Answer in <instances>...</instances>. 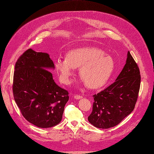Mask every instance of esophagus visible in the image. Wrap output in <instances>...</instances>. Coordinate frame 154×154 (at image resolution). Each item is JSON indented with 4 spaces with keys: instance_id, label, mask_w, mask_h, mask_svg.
Returning a JSON list of instances; mask_svg holds the SVG:
<instances>
[{
    "instance_id": "esophagus-1",
    "label": "esophagus",
    "mask_w": 154,
    "mask_h": 154,
    "mask_svg": "<svg viewBox=\"0 0 154 154\" xmlns=\"http://www.w3.org/2000/svg\"><path fill=\"white\" fill-rule=\"evenodd\" d=\"M74 98H75V99H80L82 98V96H81V95L75 94V95H74Z\"/></svg>"
}]
</instances>
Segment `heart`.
I'll use <instances>...</instances> for the list:
<instances>
[{
    "instance_id": "obj_1",
    "label": "heart",
    "mask_w": 154,
    "mask_h": 154,
    "mask_svg": "<svg viewBox=\"0 0 154 154\" xmlns=\"http://www.w3.org/2000/svg\"><path fill=\"white\" fill-rule=\"evenodd\" d=\"M54 65L60 80L65 84L70 83L74 69L80 68V76L91 89L99 88L105 85L115 69L113 58L95 47L72 50L66 53L65 59L57 58Z\"/></svg>"
}]
</instances>
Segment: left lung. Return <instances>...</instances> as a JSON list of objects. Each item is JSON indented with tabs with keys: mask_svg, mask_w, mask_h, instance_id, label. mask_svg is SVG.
<instances>
[{
	"mask_svg": "<svg viewBox=\"0 0 154 154\" xmlns=\"http://www.w3.org/2000/svg\"><path fill=\"white\" fill-rule=\"evenodd\" d=\"M140 69L128 52L126 63L116 81L93 95L92 111L88 121L98 128L108 129L118 125L133 111L140 91Z\"/></svg>",
	"mask_w": 154,
	"mask_h": 154,
	"instance_id": "8db88e82",
	"label": "left lung"
}]
</instances>
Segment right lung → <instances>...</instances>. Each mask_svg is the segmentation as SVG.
I'll return each mask as SVG.
<instances>
[{
  "mask_svg": "<svg viewBox=\"0 0 154 154\" xmlns=\"http://www.w3.org/2000/svg\"><path fill=\"white\" fill-rule=\"evenodd\" d=\"M54 67L48 53L32 49L25 51L15 64L14 100L24 118L39 128H51L60 123L69 99V92L56 84L48 70Z\"/></svg>",
  "mask_w": 154,
  "mask_h": 154,
  "instance_id": "right-lung-1",
  "label": "right lung"
}]
</instances>
